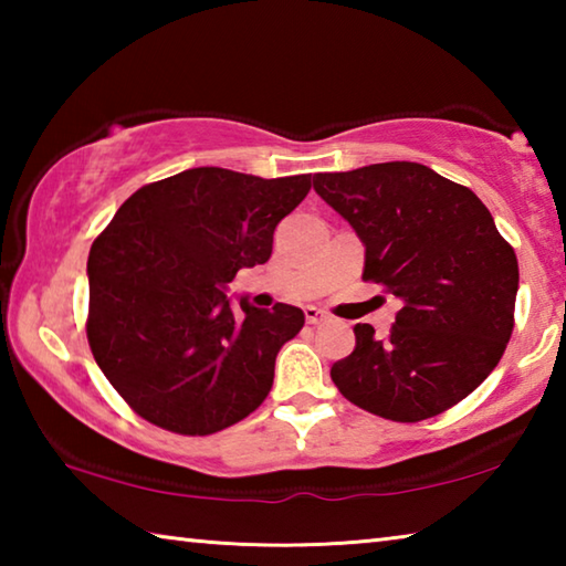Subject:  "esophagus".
Here are the masks:
<instances>
[{"instance_id":"34e87169","label":"esophagus","mask_w":566,"mask_h":566,"mask_svg":"<svg viewBox=\"0 0 566 566\" xmlns=\"http://www.w3.org/2000/svg\"><path fill=\"white\" fill-rule=\"evenodd\" d=\"M304 319L310 324H322V322H327V312H322L319 306H306Z\"/></svg>"}]
</instances>
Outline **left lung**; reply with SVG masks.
<instances>
[{
    "label": "left lung",
    "instance_id": "8db88e82",
    "mask_svg": "<svg viewBox=\"0 0 566 566\" xmlns=\"http://www.w3.org/2000/svg\"><path fill=\"white\" fill-rule=\"evenodd\" d=\"M314 191L364 244L361 280L395 294L387 337L357 324L332 367L352 405L421 421L462 401L500 364L514 329L520 264L472 189L417 161L314 177Z\"/></svg>",
    "mask_w": 566,
    "mask_h": 566
}]
</instances>
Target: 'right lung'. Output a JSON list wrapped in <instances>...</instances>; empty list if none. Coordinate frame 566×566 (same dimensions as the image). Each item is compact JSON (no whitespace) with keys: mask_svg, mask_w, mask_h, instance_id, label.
Wrapping results in <instances>:
<instances>
[{"mask_svg":"<svg viewBox=\"0 0 566 566\" xmlns=\"http://www.w3.org/2000/svg\"><path fill=\"white\" fill-rule=\"evenodd\" d=\"M312 189L310 175L262 179L197 167L151 181L94 239L87 339L104 377L142 419L205 437L262 405L282 344L304 327L224 286L272 256L274 229Z\"/></svg>","mask_w":566,"mask_h":566,"instance_id":"1","label":"right lung"}]
</instances>
